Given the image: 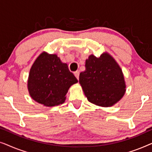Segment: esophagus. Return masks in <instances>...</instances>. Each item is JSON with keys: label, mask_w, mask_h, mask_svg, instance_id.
I'll use <instances>...</instances> for the list:
<instances>
[{"label": "esophagus", "mask_w": 152, "mask_h": 152, "mask_svg": "<svg viewBox=\"0 0 152 152\" xmlns=\"http://www.w3.org/2000/svg\"><path fill=\"white\" fill-rule=\"evenodd\" d=\"M74 75H75V76L76 77V78L77 79V80H79V76H80V72H79V71H77L75 72Z\"/></svg>", "instance_id": "obj_1"}]
</instances>
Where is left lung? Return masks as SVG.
Here are the masks:
<instances>
[{"label": "left lung", "mask_w": 152, "mask_h": 152, "mask_svg": "<svg viewBox=\"0 0 152 152\" xmlns=\"http://www.w3.org/2000/svg\"><path fill=\"white\" fill-rule=\"evenodd\" d=\"M86 70L80 72L79 82L88 100L102 107H112L124 96L126 83L122 70L107 52L99 57L91 55L86 59Z\"/></svg>", "instance_id": "left-lung-1"}]
</instances>
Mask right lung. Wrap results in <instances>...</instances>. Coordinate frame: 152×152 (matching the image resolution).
<instances>
[{
  "label": "right lung",
  "mask_w": 152,
  "mask_h": 152,
  "mask_svg": "<svg viewBox=\"0 0 152 152\" xmlns=\"http://www.w3.org/2000/svg\"><path fill=\"white\" fill-rule=\"evenodd\" d=\"M78 81L56 54L43 51L38 56L29 72L28 89L37 102L54 107L63 104L70 87Z\"/></svg>",
  "instance_id": "add662e5"
}]
</instances>
